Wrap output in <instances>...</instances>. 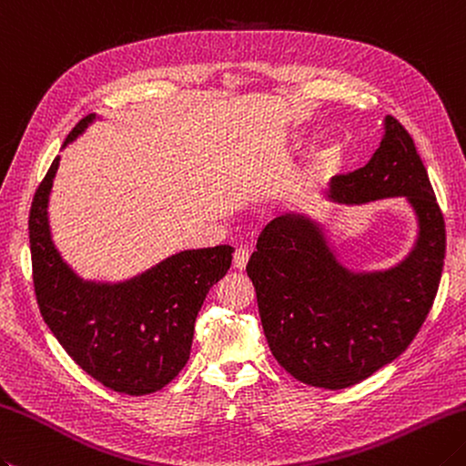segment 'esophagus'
<instances>
[{
  "instance_id": "34e87169",
  "label": "esophagus",
  "mask_w": 466,
  "mask_h": 466,
  "mask_svg": "<svg viewBox=\"0 0 466 466\" xmlns=\"http://www.w3.org/2000/svg\"><path fill=\"white\" fill-rule=\"evenodd\" d=\"M250 258V250L248 248H236L234 252V268H246V264H248Z\"/></svg>"
}]
</instances>
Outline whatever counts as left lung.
<instances>
[{
	"mask_svg": "<svg viewBox=\"0 0 466 466\" xmlns=\"http://www.w3.org/2000/svg\"><path fill=\"white\" fill-rule=\"evenodd\" d=\"M384 137L366 166L335 176L327 198L366 204L406 196L418 240L398 267L351 272L337 260L319 224L303 214L272 220L246 272L257 289L264 335L275 360L303 384L343 390L402 353L434 303L446 232L434 189L412 137L386 116Z\"/></svg>",
	"mask_w": 466,
	"mask_h": 466,
	"instance_id": "1",
	"label": "left lung"
}]
</instances>
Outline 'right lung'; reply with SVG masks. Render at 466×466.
<instances>
[{"instance_id": "1", "label": "right lung", "mask_w": 466, "mask_h": 466, "mask_svg": "<svg viewBox=\"0 0 466 466\" xmlns=\"http://www.w3.org/2000/svg\"><path fill=\"white\" fill-rule=\"evenodd\" d=\"M95 115L70 131L75 139ZM60 157L32 199L30 252L35 300L46 325L90 378L118 394L145 396L166 388L189 360L194 325L208 290L232 264L234 248L184 250L118 285L78 279L54 248L48 196Z\"/></svg>"}]
</instances>
